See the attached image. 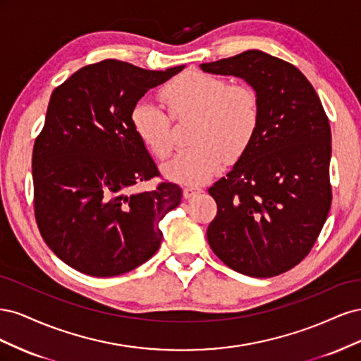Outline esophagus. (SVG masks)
Here are the masks:
<instances>
[{
    "instance_id": "obj_1",
    "label": "esophagus",
    "mask_w": 361,
    "mask_h": 361,
    "mask_svg": "<svg viewBox=\"0 0 361 361\" xmlns=\"http://www.w3.org/2000/svg\"><path fill=\"white\" fill-rule=\"evenodd\" d=\"M203 190L200 187H197V185H187V187L183 188V197L185 199H191L194 197V195L200 194Z\"/></svg>"
}]
</instances>
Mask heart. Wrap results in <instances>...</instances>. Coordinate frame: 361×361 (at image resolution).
Here are the masks:
<instances>
[{
	"mask_svg": "<svg viewBox=\"0 0 361 361\" xmlns=\"http://www.w3.org/2000/svg\"><path fill=\"white\" fill-rule=\"evenodd\" d=\"M161 96L174 118L197 116L192 140L162 171L171 180L199 185L209 180L227 162L241 157L253 141L260 120L253 89L211 73L188 71L162 87ZM138 138L157 158H167L174 147L171 117L150 101H140L130 111Z\"/></svg>",
	"mask_w": 361,
	"mask_h": 361,
	"instance_id": "obj_1",
	"label": "heart"
}]
</instances>
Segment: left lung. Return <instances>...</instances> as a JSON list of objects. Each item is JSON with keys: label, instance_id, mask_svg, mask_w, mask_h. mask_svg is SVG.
<instances>
[{"label": "left lung", "instance_id": "left-lung-1", "mask_svg": "<svg viewBox=\"0 0 361 361\" xmlns=\"http://www.w3.org/2000/svg\"><path fill=\"white\" fill-rule=\"evenodd\" d=\"M253 87L256 135L209 194L216 215L207 243L250 277H274L309 255L331 206V129L309 80L293 64L257 49L200 64Z\"/></svg>", "mask_w": 361, "mask_h": 361}]
</instances>
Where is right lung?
Instances as JSON below:
<instances>
[{
	"label": "right lung",
	"mask_w": 361,
	"mask_h": 361,
	"mask_svg": "<svg viewBox=\"0 0 361 361\" xmlns=\"http://www.w3.org/2000/svg\"><path fill=\"white\" fill-rule=\"evenodd\" d=\"M185 66L147 71L104 60L76 71L52 92L32 149L35 214L42 238L64 264L93 277L140 267L162 241L159 221L182 190L162 182L130 123L134 105Z\"/></svg>",
	"instance_id": "1"
}]
</instances>
